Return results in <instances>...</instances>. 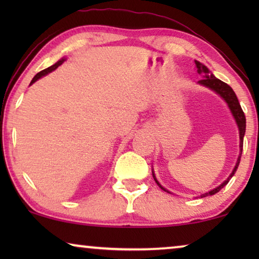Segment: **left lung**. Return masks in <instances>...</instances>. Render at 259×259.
<instances>
[{
    "mask_svg": "<svg viewBox=\"0 0 259 259\" xmlns=\"http://www.w3.org/2000/svg\"><path fill=\"white\" fill-rule=\"evenodd\" d=\"M196 62V67H197V73L199 74V75L203 77V79L198 81V83L201 84V86L204 87H207L208 90L213 91L214 93H217L219 97H221L223 100H224L226 104H228L230 111H231L232 113V116L233 119H235V121L237 123V126H238V131H239V155H238V159H237V162H236V166L233 167L231 175H230L228 177V179L224 180L221 185L214 187L213 190L208 191V192L206 193H203L200 194L201 198L204 197H207V196H212V194H215L217 192H219L223 187H224L226 184H228L230 182V179L232 178L233 175H235V172L237 171V168H238V165H239V161H240V157H242V151H243V140H244V134H245V127H246V119H245V115H244V112L242 107H240L239 105V101L238 99H237V95L235 92H233V90L231 87L229 86L228 83L223 82L222 80H219L215 77L213 74H212L210 70H208V68L205 65H203V63L199 62V61H194ZM152 175H153V179L155 180V183L158 184V186L160 187L161 190H164L165 192H169L168 190H166L165 187H162L160 185V183L158 182L157 178H155V175L154 172L152 171Z\"/></svg>",
    "mask_w": 259,
    "mask_h": 259,
    "instance_id": "obj_1",
    "label": "left lung"
}]
</instances>
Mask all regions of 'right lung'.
Returning <instances> with one entry per match:
<instances>
[{
  "mask_svg": "<svg viewBox=\"0 0 259 259\" xmlns=\"http://www.w3.org/2000/svg\"><path fill=\"white\" fill-rule=\"evenodd\" d=\"M65 61H66V59H65V58H62V59H60L58 62H56V63H54V65H53V66H51V67H48V68H46V69H44V70H41V72H40V73H37V74H36V75H35V76L33 77V80H31V82H30V84H33L34 82H36V81H37L38 79H41V77H42V76L47 75V74H48V73H51V72H53V70H55L56 68H58V67H59V66H61V65H62V63H63V62H65ZM30 84H29V86H30Z\"/></svg>",
  "mask_w": 259,
  "mask_h": 259,
  "instance_id": "add662e5",
  "label": "right lung"
}]
</instances>
